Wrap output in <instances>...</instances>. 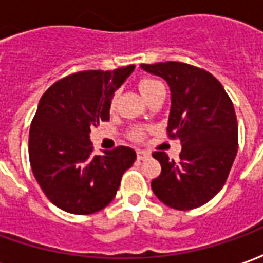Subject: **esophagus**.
I'll use <instances>...</instances> for the list:
<instances>
[{"label":"esophagus","instance_id":"esophagus-1","mask_svg":"<svg viewBox=\"0 0 263 263\" xmlns=\"http://www.w3.org/2000/svg\"><path fill=\"white\" fill-rule=\"evenodd\" d=\"M137 156L139 160H143V159H148L149 156H151V154H149V152H146V151H138Z\"/></svg>","mask_w":263,"mask_h":263}]
</instances>
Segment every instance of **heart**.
I'll return each mask as SVG.
<instances>
[{
    "label": "heart",
    "mask_w": 263,
    "mask_h": 263,
    "mask_svg": "<svg viewBox=\"0 0 263 263\" xmlns=\"http://www.w3.org/2000/svg\"><path fill=\"white\" fill-rule=\"evenodd\" d=\"M158 86H160L159 81L152 80V79H142V80L139 81V90L142 92L143 97H146L149 92L152 91L155 87ZM115 104H117V94H115L114 97H112V100H111V108H114ZM134 137L141 138L142 137V131H141V129H137V131L134 132Z\"/></svg>",
    "instance_id": "b5f03b06"
}]
</instances>
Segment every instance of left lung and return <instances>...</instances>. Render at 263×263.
I'll use <instances>...</instances> for the list:
<instances>
[{"label":"left lung","instance_id":"left-lung-1","mask_svg":"<svg viewBox=\"0 0 263 263\" xmlns=\"http://www.w3.org/2000/svg\"><path fill=\"white\" fill-rule=\"evenodd\" d=\"M171 87L169 137L182 141L180 160L155 152L162 166L151 186L175 210L203 205L220 192L238 151V122L232 101L209 71L180 62L141 65Z\"/></svg>","mask_w":263,"mask_h":263}]
</instances>
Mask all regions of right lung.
<instances>
[{
    "label": "right lung",
    "mask_w": 263,
    "mask_h": 263,
    "mask_svg": "<svg viewBox=\"0 0 263 263\" xmlns=\"http://www.w3.org/2000/svg\"><path fill=\"white\" fill-rule=\"evenodd\" d=\"M134 69L79 71L41 98L29 131V160L43 193L60 210L84 215L107 207L137 159L128 146L92 156L90 141L92 126L109 120L114 92Z\"/></svg>",
    "instance_id": "add662e5"
}]
</instances>
